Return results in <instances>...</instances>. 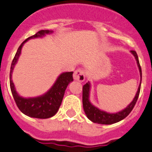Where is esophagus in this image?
I'll use <instances>...</instances> for the list:
<instances>
[{"label": "esophagus", "mask_w": 152, "mask_h": 152, "mask_svg": "<svg viewBox=\"0 0 152 152\" xmlns=\"http://www.w3.org/2000/svg\"><path fill=\"white\" fill-rule=\"evenodd\" d=\"M73 79L76 81H79V82L82 83L85 80V74H84V71L82 69H76L73 73Z\"/></svg>", "instance_id": "34e87169"}]
</instances>
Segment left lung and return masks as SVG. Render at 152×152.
I'll list each match as a JSON object with an SVG mask.
<instances>
[{
	"label": "left lung",
	"mask_w": 152,
	"mask_h": 152,
	"mask_svg": "<svg viewBox=\"0 0 152 152\" xmlns=\"http://www.w3.org/2000/svg\"><path fill=\"white\" fill-rule=\"evenodd\" d=\"M131 53L133 55L135 58V60L137 62V67L139 69V72L141 76V81L139 84L137 91L135 94V96L134 97L133 100L126 107V108L123 109L122 110L117 113H108L104 110L99 109L98 107H95L92 104L90 100V88L91 85L90 83H86L83 87V106L84 112L86 113V117L88 119L90 120L92 122L96 124H115L117 122H119L124 119L128 114L131 112L134 107L135 104L137 100L139 94H140V89H141V69L139 63L138 57L135 51H131Z\"/></svg>",
	"instance_id": "1"
}]
</instances>
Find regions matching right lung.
Here are the masks:
<instances>
[{"instance_id": "obj_1", "label": "right lung", "mask_w": 152, "mask_h": 152, "mask_svg": "<svg viewBox=\"0 0 152 152\" xmlns=\"http://www.w3.org/2000/svg\"><path fill=\"white\" fill-rule=\"evenodd\" d=\"M52 32H53L52 31L41 30L38 31L35 35L29 37L28 39L24 41L19 46L11 63V71H10V86H11V93L19 110L24 114L30 117L46 119L53 117L59 109L67 86L73 81L72 78L73 72H62L58 76L54 84L45 94L35 97H23L19 95L15 90V84L12 81V72L20 57L21 48L24 44L30 39L42 38L46 35L52 34Z\"/></svg>"}]
</instances>
